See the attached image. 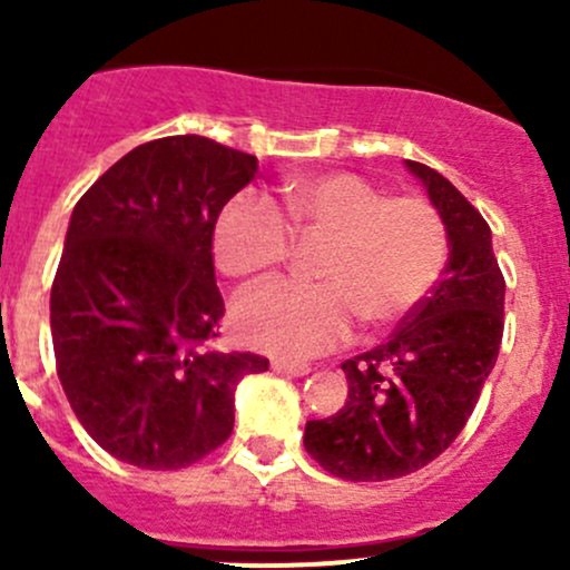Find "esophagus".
Here are the masks:
<instances>
[{
  "mask_svg": "<svg viewBox=\"0 0 570 570\" xmlns=\"http://www.w3.org/2000/svg\"><path fill=\"white\" fill-rule=\"evenodd\" d=\"M273 370L281 372V375H292V377H303L312 372V366L301 364V361H286V358H275Z\"/></svg>",
  "mask_w": 570,
  "mask_h": 570,
  "instance_id": "esophagus-1",
  "label": "esophagus"
}]
</instances>
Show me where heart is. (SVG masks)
<instances>
[{"mask_svg": "<svg viewBox=\"0 0 570 570\" xmlns=\"http://www.w3.org/2000/svg\"><path fill=\"white\" fill-rule=\"evenodd\" d=\"M284 217L267 200L239 195L215 223V258L228 278L258 284L289 258L292 234L325 239L314 275L237 306L239 333L267 353L306 358L353 331L402 320L424 301L446 262V226L422 195H392L358 174L295 176L281 184Z\"/></svg>", "mask_w": 570, "mask_h": 570, "instance_id": "heart-1", "label": "heart"}]
</instances>
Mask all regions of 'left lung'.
<instances>
[{"label":"left lung","mask_w":570,"mask_h":570,"mask_svg":"<svg viewBox=\"0 0 570 570\" xmlns=\"http://www.w3.org/2000/svg\"><path fill=\"white\" fill-rule=\"evenodd\" d=\"M444 217L450 262L439 284L370 353L342 364V411L306 424L308 455L333 476H405L461 435L497 364L504 333V275L485 217L439 170L411 163Z\"/></svg>","instance_id":"1"}]
</instances>
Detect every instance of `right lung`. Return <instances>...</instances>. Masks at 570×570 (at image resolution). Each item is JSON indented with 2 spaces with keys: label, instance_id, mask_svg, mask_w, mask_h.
Returning <instances> with one entry per match:
<instances>
[{
  "label": "right lung",
  "instance_id": "1",
  "mask_svg": "<svg viewBox=\"0 0 570 570\" xmlns=\"http://www.w3.org/2000/svg\"><path fill=\"white\" fill-rule=\"evenodd\" d=\"M250 154L200 135L142 142L73 206L51 284L57 377L90 439L137 469H184L234 430V389L269 366L215 347L212 237Z\"/></svg>",
  "mask_w": 570,
  "mask_h": 570
}]
</instances>
